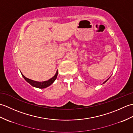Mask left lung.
<instances>
[{
  "label": "left lung",
  "mask_w": 133,
  "mask_h": 133,
  "mask_svg": "<svg viewBox=\"0 0 133 133\" xmlns=\"http://www.w3.org/2000/svg\"><path fill=\"white\" fill-rule=\"evenodd\" d=\"M109 78H108V79H107L106 81H104V82L103 83V84H104V83H105L106 82H107V81H108V80H109Z\"/></svg>",
  "instance_id": "obj_1"
}]
</instances>
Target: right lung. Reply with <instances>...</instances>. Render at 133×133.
<instances>
[{
	"label": "right lung",
	"instance_id": "add662e5",
	"mask_svg": "<svg viewBox=\"0 0 133 133\" xmlns=\"http://www.w3.org/2000/svg\"><path fill=\"white\" fill-rule=\"evenodd\" d=\"M58 74V71H56V72L55 73V75L52 78L50 79H49L48 81H46L44 82L35 81L31 80V79H30L26 78V77H24L23 74H22V77H23L24 79L26 80L28 83H30L32 86L36 87V88H39V89H44V88H46V87H47L50 86L51 84H52L54 83V82L56 80V78H57Z\"/></svg>",
	"mask_w": 133,
	"mask_h": 133
}]
</instances>
